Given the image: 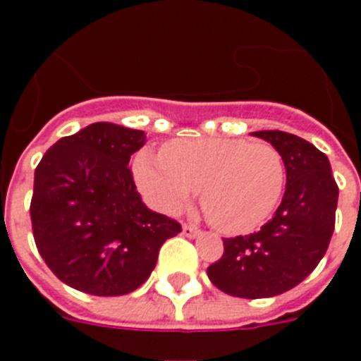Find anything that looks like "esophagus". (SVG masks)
<instances>
[{
	"label": "esophagus",
	"instance_id": "34e87169",
	"mask_svg": "<svg viewBox=\"0 0 361 361\" xmlns=\"http://www.w3.org/2000/svg\"><path fill=\"white\" fill-rule=\"evenodd\" d=\"M199 228H195V226H191V224H184L183 226V235L184 237L188 238H195L197 235H199Z\"/></svg>",
	"mask_w": 361,
	"mask_h": 361
}]
</instances>
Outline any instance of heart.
Listing matches in <instances>:
<instances>
[{
  "instance_id": "obj_1",
  "label": "heart",
  "mask_w": 361,
  "mask_h": 361,
  "mask_svg": "<svg viewBox=\"0 0 361 361\" xmlns=\"http://www.w3.org/2000/svg\"><path fill=\"white\" fill-rule=\"evenodd\" d=\"M133 173L142 193L166 213L180 212L200 190L204 213L226 235L260 228L286 188L282 153L235 137L175 139L161 155L145 149Z\"/></svg>"
}]
</instances>
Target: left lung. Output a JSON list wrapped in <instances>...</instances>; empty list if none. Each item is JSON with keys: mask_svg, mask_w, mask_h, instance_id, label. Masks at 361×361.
<instances>
[{"mask_svg": "<svg viewBox=\"0 0 361 361\" xmlns=\"http://www.w3.org/2000/svg\"><path fill=\"white\" fill-rule=\"evenodd\" d=\"M251 135L282 153L286 193L260 231L222 238L224 255L208 267V276L226 295L269 298L298 286L324 258L334 231L338 186L327 155L311 142L279 130Z\"/></svg>", "mask_w": 361, "mask_h": 361, "instance_id": "obj_1", "label": "left lung"}]
</instances>
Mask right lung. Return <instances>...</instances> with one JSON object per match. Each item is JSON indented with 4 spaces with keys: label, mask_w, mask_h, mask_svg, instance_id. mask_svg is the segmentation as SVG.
I'll return each mask as SVG.
<instances>
[{
    "label": "right lung",
    "mask_w": 361,
    "mask_h": 361,
    "mask_svg": "<svg viewBox=\"0 0 361 361\" xmlns=\"http://www.w3.org/2000/svg\"><path fill=\"white\" fill-rule=\"evenodd\" d=\"M145 142L141 130L94 123L59 139L37 164L34 240L70 288L128 295L149 279L161 245L180 233L177 220L148 209L137 193L130 157Z\"/></svg>",
    "instance_id": "obj_1"
}]
</instances>
